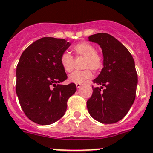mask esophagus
I'll return each instance as SVG.
<instances>
[{
  "instance_id": "1",
  "label": "esophagus",
  "mask_w": 153,
  "mask_h": 153,
  "mask_svg": "<svg viewBox=\"0 0 153 153\" xmlns=\"http://www.w3.org/2000/svg\"><path fill=\"white\" fill-rule=\"evenodd\" d=\"M81 86H82V85H81V83H76V88H77V89L80 88Z\"/></svg>"
}]
</instances>
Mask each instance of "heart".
<instances>
[{"label": "heart", "instance_id": "1", "mask_svg": "<svg viewBox=\"0 0 153 153\" xmlns=\"http://www.w3.org/2000/svg\"><path fill=\"white\" fill-rule=\"evenodd\" d=\"M73 51L76 57H82L85 58L83 68L86 69L80 71H75L71 74L69 79L71 82L75 83H83L92 77L93 74L91 69L95 71H99L103 67V57L100 54L96 52V48L93 45L87 42H81L73 47ZM60 63L65 72L71 73L74 71V57L67 52H64L61 54L60 57Z\"/></svg>", "mask_w": 153, "mask_h": 153}]
</instances>
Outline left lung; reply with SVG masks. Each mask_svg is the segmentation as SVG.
Segmentation results:
<instances>
[{
    "label": "left lung",
    "instance_id": "1",
    "mask_svg": "<svg viewBox=\"0 0 153 153\" xmlns=\"http://www.w3.org/2000/svg\"><path fill=\"white\" fill-rule=\"evenodd\" d=\"M89 40L102 49L104 67L93 80L92 96L86 102L89 113L103 124H114L123 118L136 97L137 73L134 60L127 48L108 33H97Z\"/></svg>",
    "mask_w": 153,
    "mask_h": 153
}]
</instances>
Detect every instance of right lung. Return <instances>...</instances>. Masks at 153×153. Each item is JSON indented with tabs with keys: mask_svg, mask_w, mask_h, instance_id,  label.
Returning a JSON list of instances; mask_svg holds the SVG:
<instances>
[{
	"mask_svg": "<svg viewBox=\"0 0 153 153\" xmlns=\"http://www.w3.org/2000/svg\"><path fill=\"white\" fill-rule=\"evenodd\" d=\"M71 45L64 39L44 37L28 46L16 66V92L26 117L41 125L63 117L67 101L76 91L74 83L61 85L67 76L60 63Z\"/></svg>",
	"mask_w": 153,
	"mask_h": 153,
	"instance_id": "add662e5",
	"label": "right lung"
}]
</instances>
